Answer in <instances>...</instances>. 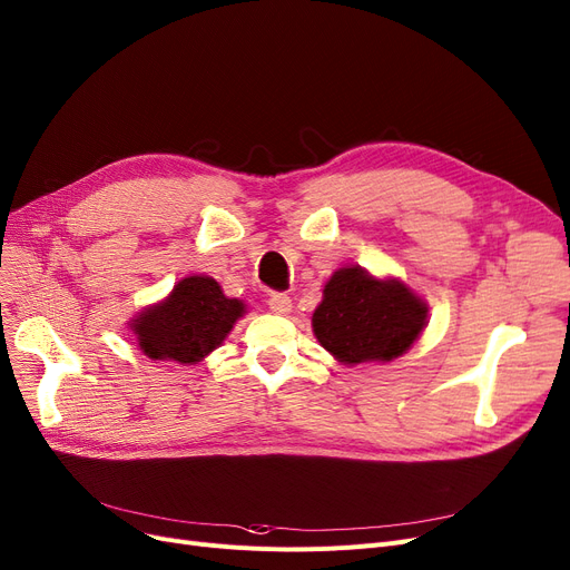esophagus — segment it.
Returning <instances> with one entry per match:
<instances>
[{"label": "esophagus", "mask_w": 570, "mask_h": 570, "mask_svg": "<svg viewBox=\"0 0 570 570\" xmlns=\"http://www.w3.org/2000/svg\"><path fill=\"white\" fill-rule=\"evenodd\" d=\"M268 308L276 315H287V313H292V299L287 297V294L273 292L268 297Z\"/></svg>", "instance_id": "esophagus-1"}]
</instances>
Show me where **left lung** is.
I'll list each match as a JSON object with an SVG mask.
<instances>
[{"label": "left lung", "instance_id": "left-lung-1", "mask_svg": "<svg viewBox=\"0 0 570 570\" xmlns=\"http://www.w3.org/2000/svg\"><path fill=\"white\" fill-rule=\"evenodd\" d=\"M313 334L346 367L391 362L412 348L428 325V304L404 281L367 268H336L313 311Z\"/></svg>", "mask_w": 570, "mask_h": 570}]
</instances>
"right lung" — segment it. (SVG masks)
<instances>
[{
  "label": "right lung",
  "instance_id": "1",
  "mask_svg": "<svg viewBox=\"0 0 570 570\" xmlns=\"http://www.w3.org/2000/svg\"><path fill=\"white\" fill-rule=\"evenodd\" d=\"M247 306L226 297L210 276L181 278L166 299L142 308L128 323L138 348L161 362L198 364L224 344Z\"/></svg>",
  "mask_w": 570,
  "mask_h": 570
}]
</instances>
